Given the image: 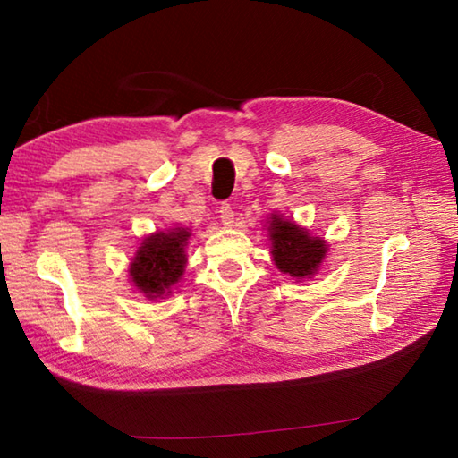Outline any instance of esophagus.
I'll return each instance as SVG.
<instances>
[{"mask_svg": "<svg viewBox=\"0 0 458 458\" xmlns=\"http://www.w3.org/2000/svg\"><path fill=\"white\" fill-rule=\"evenodd\" d=\"M218 214H220V220L224 226H232V224H234V210H232V206L226 204V201H222L220 204Z\"/></svg>", "mask_w": 458, "mask_h": 458, "instance_id": "34e87169", "label": "esophagus"}]
</instances>
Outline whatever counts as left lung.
Instances as JSON below:
<instances>
[{
	"label": "left lung",
	"instance_id": "left-lung-1",
	"mask_svg": "<svg viewBox=\"0 0 458 458\" xmlns=\"http://www.w3.org/2000/svg\"><path fill=\"white\" fill-rule=\"evenodd\" d=\"M270 240H273V259L281 273L305 278L319 268L327 250L321 238L309 236V232L294 226L291 220L273 216L270 220Z\"/></svg>",
	"mask_w": 458,
	"mask_h": 458
}]
</instances>
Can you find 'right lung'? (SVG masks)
Listing matches in <instances>:
<instances>
[{
  "instance_id": "add662e5",
  "label": "right lung",
  "mask_w": 458,
  "mask_h": 458,
  "mask_svg": "<svg viewBox=\"0 0 458 458\" xmlns=\"http://www.w3.org/2000/svg\"><path fill=\"white\" fill-rule=\"evenodd\" d=\"M190 232L174 228L143 240L137 257L131 262V278L145 297L155 299L169 293L180 281L185 268V244Z\"/></svg>"
}]
</instances>
